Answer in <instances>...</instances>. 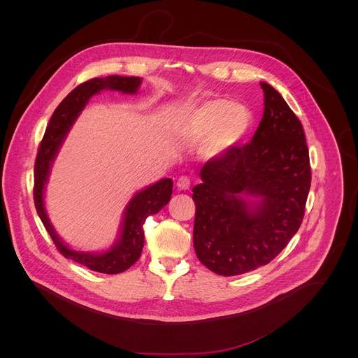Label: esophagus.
I'll use <instances>...</instances> for the list:
<instances>
[{
	"instance_id": "obj_1",
	"label": "esophagus",
	"mask_w": 358,
	"mask_h": 358,
	"mask_svg": "<svg viewBox=\"0 0 358 358\" xmlns=\"http://www.w3.org/2000/svg\"><path fill=\"white\" fill-rule=\"evenodd\" d=\"M176 186H178L179 190H189L190 189V178L180 176L176 182Z\"/></svg>"
}]
</instances>
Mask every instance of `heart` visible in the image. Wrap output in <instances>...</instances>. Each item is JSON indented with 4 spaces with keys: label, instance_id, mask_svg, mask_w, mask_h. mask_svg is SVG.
I'll return each mask as SVG.
<instances>
[{
    "label": "heart",
    "instance_id": "b5f03b06",
    "mask_svg": "<svg viewBox=\"0 0 358 358\" xmlns=\"http://www.w3.org/2000/svg\"><path fill=\"white\" fill-rule=\"evenodd\" d=\"M252 122V113L244 104L212 99L180 110L172 121V134L189 145L206 137L204 153L219 155L241 143L250 134Z\"/></svg>",
    "mask_w": 358,
    "mask_h": 358
}]
</instances>
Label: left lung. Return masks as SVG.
Masks as SVG:
<instances>
[{"label": "left lung", "instance_id": "left-lung-1", "mask_svg": "<svg viewBox=\"0 0 358 358\" xmlns=\"http://www.w3.org/2000/svg\"><path fill=\"white\" fill-rule=\"evenodd\" d=\"M260 87L264 110L252 141L208 159L193 187L194 250L220 275L270 263L305 216L311 171L302 122L271 85Z\"/></svg>", "mask_w": 358, "mask_h": 358}]
</instances>
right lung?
Segmentation results:
<instances>
[{
  "label": "right lung",
  "mask_w": 358,
  "mask_h": 358,
  "mask_svg": "<svg viewBox=\"0 0 358 358\" xmlns=\"http://www.w3.org/2000/svg\"><path fill=\"white\" fill-rule=\"evenodd\" d=\"M141 83L142 80L139 77L108 76L106 78L88 80L76 87L53 111L34 164V204L55 247L66 259H71L94 271L104 274L122 273L141 257L145 243L143 223L148 216L157 213L169 203L173 186L172 180L169 178L161 179L132 197L125 208L120 238L108 251L102 254L78 252L70 250L57 237L44 208V189L48 180L52 161L69 129L90 98L99 94L103 90L120 91L122 94H136Z\"/></svg>",
  "instance_id": "1"
}]
</instances>
